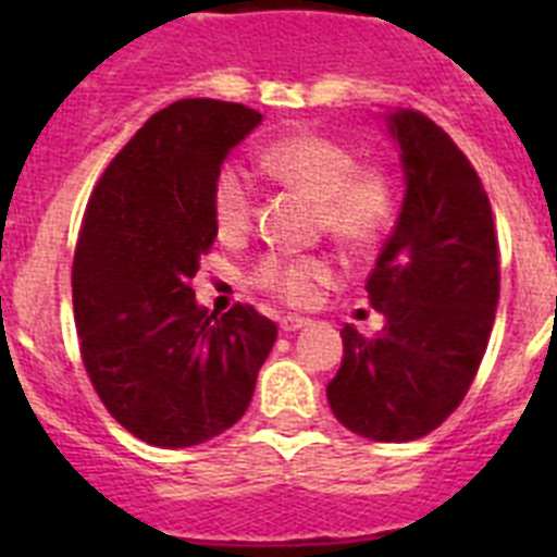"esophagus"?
<instances>
[{
    "instance_id": "obj_1",
    "label": "esophagus",
    "mask_w": 557,
    "mask_h": 557,
    "mask_svg": "<svg viewBox=\"0 0 557 557\" xmlns=\"http://www.w3.org/2000/svg\"><path fill=\"white\" fill-rule=\"evenodd\" d=\"M278 326H282V332H298V329L309 326V318H301V314H284L282 321H278Z\"/></svg>"
}]
</instances>
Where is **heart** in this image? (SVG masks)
<instances>
[{"instance_id":"b5f03b06","label":"heart","mask_w":557,"mask_h":557,"mask_svg":"<svg viewBox=\"0 0 557 557\" xmlns=\"http://www.w3.org/2000/svg\"><path fill=\"white\" fill-rule=\"evenodd\" d=\"M259 164L270 178L318 200V228L354 250L376 248L396 223L398 186L391 170L357 164L351 147L323 133H293L262 150ZM256 214L248 172L228 161L211 184V218L220 236H243ZM337 268L323 253H268L250 270V282L289 307H307Z\"/></svg>"}]
</instances>
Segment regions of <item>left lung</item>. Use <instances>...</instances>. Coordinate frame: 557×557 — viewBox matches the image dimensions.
Segmentation results:
<instances>
[{
  "label": "left lung",
  "mask_w": 557,
  "mask_h": 557,
  "mask_svg": "<svg viewBox=\"0 0 557 557\" xmlns=\"http://www.w3.org/2000/svg\"><path fill=\"white\" fill-rule=\"evenodd\" d=\"M387 122L407 191L366 284L387 323L376 337L343 326L326 396L346 430L405 444L444 424L474 382L499 301V245L480 175L449 133L418 111Z\"/></svg>",
  "instance_id": "1"
}]
</instances>
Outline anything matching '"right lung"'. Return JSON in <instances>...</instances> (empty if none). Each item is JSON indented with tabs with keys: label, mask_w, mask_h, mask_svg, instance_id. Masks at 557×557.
I'll return each instance as SVG.
<instances>
[{
	"label": "right lung",
	"mask_w": 557,
	"mask_h": 557,
	"mask_svg": "<svg viewBox=\"0 0 557 557\" xmlns=\"http://www.w3.org/2000/svg\"><path fill=\"white\" fill-rule=\"evenodd\" d=\"M259 122L239 102H172L88 198L72 264L81 357L106 410L150 446H198L234 426L278 334L250 304L209 314L191 289L218 239L214 175Z\"/></svg>",
	"instance_id": "1"
}]
</instances>
